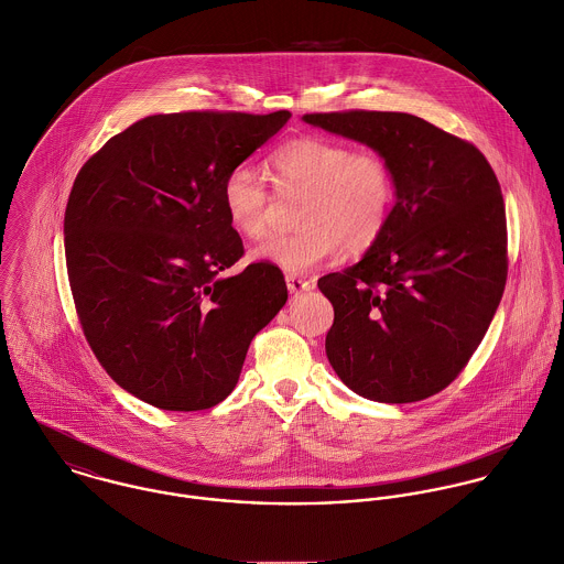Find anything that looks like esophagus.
<instances>
[{
  "instance_id": "esophagus-1",
  "label": "esophagus",
  "mask_w": 564,
  "mask_h": 564,
  "mask_svg": "<svg viewBox=\"0 0 564 564\" xmlns=\"http://www.w3.org/2000/svg\"><path fill=\"white\" fill-rule=\"evenodd\" d=\"M285 283H288L290 294H301V292L314 290V281L303 279V276H296V274H288V276H285Z\"/></svg>"
}]
</instances>
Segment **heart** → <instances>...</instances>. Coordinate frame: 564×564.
<instances>
[{
    "label": "heart",
    "mask_w": 564,
    "mask_h": 564,
    "mask_svg": "<svg viewBox=\"0 0 564 564\" xmlns=\"http://www.w3.org/2000/svg\"><path fill=\"white\" fill-rule=\"evenodd\" d=\"M270 176L279 194H299V230L279 235L254 250L290 274H305L344 250L366 252L390 223L397 185L390 163L370 148L352 150L346 141L303 134L279 145L270 156ZM230 228L243 239L268 232L270 192L248 167L230 170L220 187Z\"/></svg>",
    "instance_id": "1"
}]
</instances>
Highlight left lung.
Segmentation results:
<instances>
[{"mask_svg":"<svg viewBox=\"0 0 564 564\" xmlns=\"http://www.w3.org/2000/svg\"><path fill=\"white\" fill-rule=\"evenodd\" d=\"M303 119L383 154L397 185L377 243L318 281L334 305L329 364L364 399L423 401L462 372L503 296L508 230L499 181L473 143L416 115Z\"/></svg>","mask_w":564,"mask_h":564,"instance_id":"left-lung-1","label":"left lung"}]
</instances>
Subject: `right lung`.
Listing matches in <instances>:
<instances>
[{
  "mask_svg": "<svg viewBox=\"0 0 564 564\" xmlns=\"http://www.w3.org/2000/svg\"><path fill=\"white\" fill-rule=\"evenodd\" d=\"M290 117L150 115L78 172L65 209L69 285L91 350L132 397L170 412L218 405L285 305L272 263L226 276L243 243L220 187Z\"/></svg>",
  "mask_w": 564,
  "mask_h": 564,
  "instance_id": "1",
  "label": "right lung"
}]
</instances>
